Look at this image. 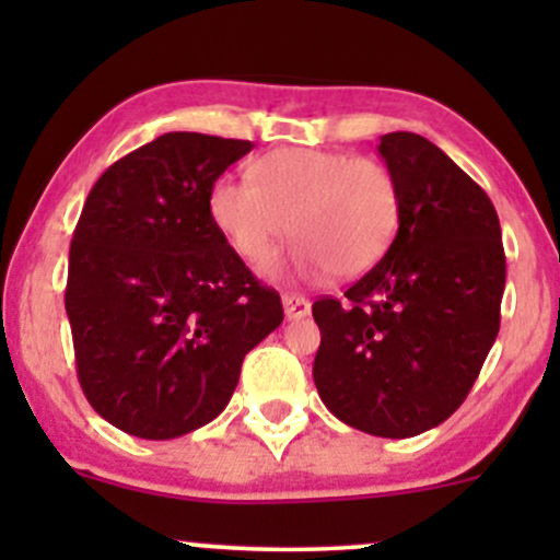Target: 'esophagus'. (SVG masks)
<instances>
[{
  "label": "esophagus",
  "instance_id": "obj_1",
  "mask_svg": "<svg viewBox=\"0 0 560 560\" xmlns=\"http://www.w3.org/2000/svg\"><path fill=\"white\" fill-rule=\"evenodd\" d=\"M284 316L289 320H300L305 316H311V300L302 298V294H284Z\"/></svg>",
  "mask_w": 560,
  "mask_h": 560
}]
</instances>
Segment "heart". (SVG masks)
Here are the masks:
<instances>
[{
  "label": "heart",
  "instance_id": "heart-1",
  "mask_svg": "<svg viewBox=\"0 0 560 560\" xmlns=\"http://www.w3.org/2000/svg\"><path fill=\"white\" fill-rule=\"evenodd\" d=\"M253 182L223 176L210 189V218L236 258L266 271L292 231L298 268L361 276L389 249L400 221V195L376 160L345 152L284 147L258 158Z\"/></svg>",
  "mask_w": 560,
  "mask_h": 560
}]
</instances>
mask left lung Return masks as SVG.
Wrapping results in <instances>:
<instances>
[{"label": "left lung", "mask_w": 560, "mask_h": 560, "mask_svg": "<svg viewBox=\"0 0 560 560\" xmlns=\"http://www.w3.org/2000/svg\"><path fill=\"white\" fill-rule=\"evenodd\" d=\"M378 155L400 226L345 298L313 302V382L347 427L405 440L450 419L477 382L500 329L505 253L490 197L440 147L395 131Z\"/></svg>", "instance_id": "obj_1"}]
</instances>
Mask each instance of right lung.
I'll list each match as a JSON object with an SVG mask.
<instances>
[{"instance_id": "add662e5", "label": "right lung", "mask_w": 560, "mask_h": 560, "mask_svg": "<svg viewBox=\"0 0 560 560\" xmlns=\"http://www.w3.org/2000/svg\"><path fill=\"white\" fill-rule=\"evenodd\" d=\"M253 141L171 131L100 176L70 242L66 311L86 400L141 440L226 408L242 361L284 320L210 218V189Z\"/></svg>"}]
</instances>
